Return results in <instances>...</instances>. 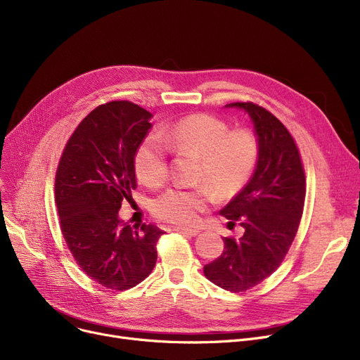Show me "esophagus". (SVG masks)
<instances>
[{
  "instance_id": "34e87169",
  "label": "esophagus",
  "mask_w": 360,
  "mask_h": 360,
  "mask_svg": "<svg viewBox=\"0 0 360 360\" xmlns=\"http://www.w3.org/2000/svg\"><path fill=\"white\" fill-rule=\"evenodd\" d=\"M175 232H179L182 235H188V236H197L200 233L198 229H188V228H181V226H176V228L174 229Z\"/></svg>"
}]
</instances>
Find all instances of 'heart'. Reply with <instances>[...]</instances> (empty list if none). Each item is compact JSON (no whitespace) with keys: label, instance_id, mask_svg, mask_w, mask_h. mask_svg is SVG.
<instances>
[{"label":"heart","instance_id":"heart-1","mask_svg":"<svg viewBox=\"0 0 360 360\" xmlns=\"http://www.w3.org/2000/svg\"><path fill=\"white\" fill-rule=\"evenodd\" d=\"M169 148L200 156L195 186H174L153 202L158 219L179 226L195 224L200 214L217 200L238 195L254 175L259 160V139L251 128L231 129L209 113H193L139 144L134 169L141 182L160 186L169 176Z\"/></svg>","mask_w":360,"mask_h":360}]
</instances>
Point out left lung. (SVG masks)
<instances>
[{
	"label": "left lung",
	"mask_w": 360,
	"mask_h": 360,
	"mask_svg": "<svg viewBox=\"0 0 360 360\" xmlns=\"http://www.w3.org/2000/svg\"><path fill=\"white\" fill-rule=\"evenodd\" d=\"M226 106L248 112L261 144L251 181L220 210L245 233L224 238L221 255L204 266L216 286L238 293L259 285L285 259L304 212L307 179L295 139L271 112L252 102Z\"/></svg>",
	"instance_id": "left-lung-1"
}]
</instances>
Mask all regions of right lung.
I'll return each mask as SVG.
<instances>
[{
	"label": "right lung",
	"mask_w": 360,
	"mask_h": 360,
	"mask_svg": "<svg viewBox=\"0 0 360 360\" xmlns=\"http://www.w3.org/2000/svg\"><path fill=\"white\" fill-rule=\"evenodd\" d=\"M151 113L128 101L99 105L74 129L55 175V201L67 247L101 286L127 290L156 266L155 224L131 228L118 217L137 188L134 155ZM136 227V226H134Z\"/></svg>",
	"instance_id": "right-lung-1"
}]
</instances>
